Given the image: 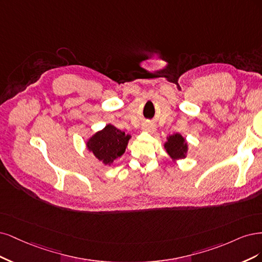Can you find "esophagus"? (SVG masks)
Instances as JSON below:
<instances>
[{"mask_svg": "<svg viewBox=\"0 0 262 262\" xmlns=\"http://www.w3.org/2000/svg\"><path fill=\"white\" fill-rule=\"evenodd\" d=\"M142 129L148 133H154L156 130V126L154 124H145L142 125Z\"/></svg>", "mask_w": 262, "mask_h": 262, "instance_id": "obj_1", "label": "esophagus"}]
</instances>
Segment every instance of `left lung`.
<instances>
[{
  "instance_id": "1",
  "label": "left lung",
  "mask_w": 262,
  "mask_h": 262,
  "mask_svg": "<svg viewBox=\"0 0 262 262\" xmlns=\"http://www.w3.org/2000/svg\"><path fill=\"white\" fill-rule=\"evenodd\" d=\"M164 148L174 161L180 159L186 158V154L188 150L187 142L181 134H174L167 137V141L164 143Z\"/></svg>"
}]
</instances>
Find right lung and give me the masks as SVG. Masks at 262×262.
Instances as JSON below:
<instances>
[{"label": "right lung", "instance_id": "1", "mask_svg": "<svg viewBox=\"0 0 262 262\" xmlns=\"http://www.w3.org/2000/svg\"><path fill=\"white\" fill-rule=\"evenodd\" d=\"M129 139L130 135L107 124L102 130L97 132L88 139L87 148L104 165H111L114 160L125 152Z\"/></svg>", "mask_w": 262, "mask_h": 262}]
</instances>
